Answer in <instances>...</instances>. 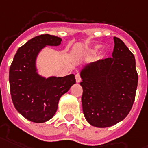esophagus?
<instances>
[{"label": "esophagus", "instance_id": "obj_1", "mask_svg": "<svg viewBox=\"0 0 148 148\" xmlns=\"http://www.w3.org/2000/svg\"><path fill=\"white\" fill-rule=\"evenodd\" d=\"M75 78H76V82H81V77H80V74H77L75 75Z\"/></svg>", "mask_w": 148, "mask_h": 148}]
</instances>
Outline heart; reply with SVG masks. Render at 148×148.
<instances>
[{
    "mask_svg": "<svg viewBox=\"0 0 148 148\" xmlns=\"http://www.w3.org/2000/svg\"><path fill=\"white\" fill-rule=\"evenodd\" d=\"M98 48H99V47H96V49H92V50H89V53H91V54H92V53H94V52H95V51H96V49H98Z\"/></svg>",
    "mask_w": 148,
    "mask_h": 148,
    "instance_id": "b5f03b06",
    "label": "heart"
}]
</instances>
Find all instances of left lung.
Segmentation results:
<instances>
[{
	"mask_svg": "<svg viewBox=\"0 0 148 148\" xmlns=\"http://www.w3.org/2000/svg\"><path fill=\"white\" fill-rule=\"evenodd\" d=\"M112 57L85 66L81 71L83 113L88 123L112 126L130 113L138 84L134 55L119 38H114Z\"/></svg>",
	"mask_w": 148,
	"mask_h": 148,
	"instance_id": "obj_1",
	"label": "left lung"
}]
</instances>
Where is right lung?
I'll return each mask as SVG.
<instances>
[{
    "instance_id": "add662e5",
    "label": "right lung",
    "mask_w": 148,
    "mask_h": 148,
    "mask_svg": "<svg viewBox=\"0 0 148 148\" xmlns=\"http://www.w3.org/2000/svg\"><path fill=\"white\" fill-rule=\"evenodd\" d=\"M62 39L41 34L18 49L9 69L11 96L15 108L29 121L42 123L54 116L60 97L76 82L74 74L44 78L36 72L35 60L45 45L57 46Z\"/></svg>"
}]
</instances>
